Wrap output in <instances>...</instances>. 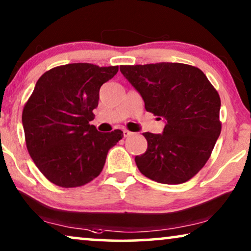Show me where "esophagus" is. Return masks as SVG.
I'll list each match as a JSON object with an SVG mask.
<instances>
[{
	"label": "esophagus",
	"mask_w": 251,
	"mask_h": 251,
	"mask_svg": "<svg viewBox=\"0 0 251 251\" xmlns=\"http://www.w3.org/2000/svg\"><path fill=\"white\" fill-rule=\"evenodd\" d=\"M130 134H132V133H130V132H129V130H127V129H124V130H123V135H124V137H127V136H129V135H130Z\"/></svg>",
	"instance_id": "esophagus-1"
}]
</instances>
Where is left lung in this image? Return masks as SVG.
I'll use <instances>...</instances> for the list:
<instances>
[{
    "label": "left lung",
    "mask_w": 251,
    "mask_h": 251,
    "mask_svg": "<svg viewBox=\"0 0 251 251\" xmlns=\"http://www.w3.org/2000/svg\"><path fill=\"white\" fill-rule=\"evenodd\" d=\"M144 101L147 111L162 118L161 134L146 132L147 151L135 157L148 178L181 184L209 159L221 134V99L206 75L178 62L121 66Z\"/></svg>",
    "instance_id": "1"
}]
</instances>
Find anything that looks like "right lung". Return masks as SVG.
<instances>
[{
	"label": "right lung",
	"instance_id": "obj_1",
	"mask_svg": "<svg viewBox=\"0 0 251 251\" xmlns=\"http://www.w3.org/2000/svg\"><path fill=\"white\" fill-rule=\"evenodd\" d=\"M117 72L118 66L69 63L37 80L24 107L23 126L31 159L53 184L75 188L91 182L123 137L121 129L102 133L90 124L100 87Z\"/></svg>",
	"mask_w": 251,
	"mask_h": 251
}]
</instances>
